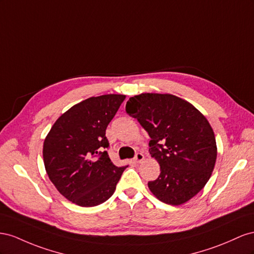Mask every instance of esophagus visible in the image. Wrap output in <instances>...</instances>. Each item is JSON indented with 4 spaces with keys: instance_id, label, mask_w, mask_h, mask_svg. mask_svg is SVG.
Here are the masks:
<instances>
[{
    "instance_id": "1",
    "label": "esophagus",
    "mask_w": 254,
    "mask_h": 254,
    "mask_svg": "<svg viewBox=\"0 0 254 254\" xmlns=\"http://www.w3.org/2000/svg\"><path fill=\"white\" fill-rule=\"evenodd\" d=\"M143 158H144L143 154L140 153V152H137L135 157H134V161H135V163H141L143 161Z\"/></svg>"
}]
</instances>
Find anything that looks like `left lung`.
Listing matches in <instances>:
<instances>
[{
	"mask_svg": "<svg viewBox=\"0 0 254 254\" xmlns=\"http://www.w3.org/2000/svg\"><path fill=\"white\" fill-rule=\"evenodd\" d=\"M127 113L150 136V154L161 166L149 190L164 203L180 205L207 183L217 158L214 131L207 119L187 101L168 93L129 98Z\"/></svg>",
	"mask_w": 254,
	"mask_h": 254,
	"instance_id": "8db88e82",
	"label": "left lung"
}]
</instances>
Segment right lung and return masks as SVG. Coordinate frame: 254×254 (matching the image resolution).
<instances>
[{
	"label": "right lung",
	"instance_id": "obj_1",
	"mask_svg": "<svg viewBox=\"0 0 254 254\" xmlns=\"http://www.w3.org/2000/svg\"><path fill=\"white\" fill-rule=\"evenodd\" d=\"M125 99L123 95H103L82 101L55 121L43 142L51 182L79 206H96L110 199L127 167L113 164L105 136Z\"/></svg>",
	"mask_w": 254,
	"mask_h": 254
}]
</instances>
